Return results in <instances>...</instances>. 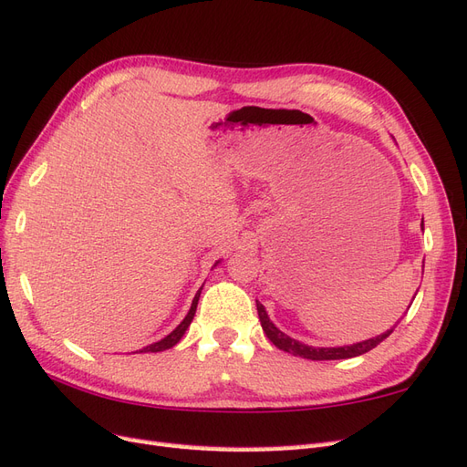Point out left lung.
I'll use <instances>...</instances> for the list:
<instances>
[{
  "mask_svg": "<svg viewBox=\"0 0 467 467\" xmlns=\"http://www.w3.org/2000/svg\"><path fill=\"white\" fill-rule=\"evenodd\" d=\"M256 309H258V317H260V324H262V329H265L266 337L276 345L278 349L285 351V353H292L296 357H304V358H312V361H336V358H351V357H357V355H363L370 349H375L377 345L380 341H385L390 333H382V336L379 337H373V339H367V341H361V343H355V345H348V348H309V345H304L300 341H296L292 337L285 336V333H282L276 326L272 324L270 317L266 316V309L265 306H262L260 302H256Z\"/></svg>",
  "mask_w": 467,
  "mask_h": 467,
  "instance_id": "left-lung-1",
  "label": "left lung"
}]
</instances>
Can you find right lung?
Segmentation results:
<instances>
[{"label":"right lung","instance_id":"1","mask_svg":"<svg viewBox=\"0 0 467 467\" xmlns=\"http://www.w3.org/2000/svg\"><path fill=\"white\" fill-rule=\"evenodd\" d=\"M202 290V288H201ZM201 290L195 294V297H193V304H191V309H189V314L185 316V319L182 321V324H179L170 336L167 337H163L161 341H158V343H151V345H148V348H143L141 349V353H158V351H165V349H171L175 343H179V339L183 337V333L187 331V327H189V324L191 321H193V317H195V312H197V302H199V296H201Z\"/></svg>","mask_w":467,"mask_h":467}]
</instances>
